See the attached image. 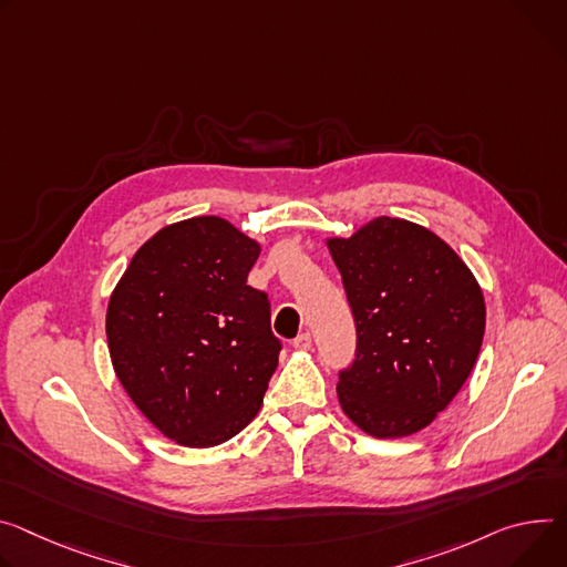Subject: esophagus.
I'll list each match as a JSON object with an SVG mask.
<instances>
[{
  "label": "esophagus",
  "mask_w": 567,
  "mask_h": 567,
  "mask_svg": "<svg viewBox=\"0 0 567 567\" xmlns=\"http://www.w3.org/2000/svg\"><path fill=\"white\" fill-rule=\"evenodd\" d=\"M293 348L296 350H310L312 348V334L310 332H302L293 339Z\"/></svg>",
  "instance_id": "34e87169"
}]
</instances>
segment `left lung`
<instances>
[{"label": "left lung", "mask_w": 567, "mask_h": 567, "mask_svg": "<svg viewBox=\"0 0 567 567\" xmlns=\"http://www.w3.org/2000/svg\"><path fill=\"white\" fill-rule=\"evenodd\" d=\"M328 248L357 326L354 362L337 384L343 414L375 439L416 434L477 362L482 287L439 235L406 219L378 217Z\"/></svg>", "instance_id": "obj_1"}]
</instances>
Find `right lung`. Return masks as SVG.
Returning a JSON list of instances; mask_svg holds the SVG:
<instances>
[{
	"label": "right lung",
	"mask_w": 567,
	"mask_h": 567,
	"mask_svg": "<svg viewBox=\"0 0 567 567\" xmlns=\"http://www.w3.org/2000/svg\"><path fill=\"white\" fill-rule=\"evenodd\" d=\"M260 244L221 217L158 230L111 293L106 337L115 375L167 439L213 447L262 406L278 367L265 291L246 285Z\"/></svg>",
	"instance_id": "1"
}]
</instances>
